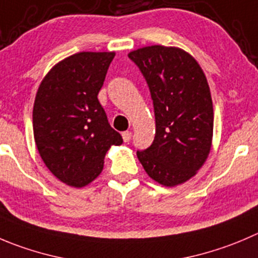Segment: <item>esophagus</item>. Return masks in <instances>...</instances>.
Listing matches in <instances>:
<instances>
[{"label": "esophagus", "instance_id": "34e87169", "mask_svg": "<svg viewBox=\"0 0 258 258\" xmlns=\"http://www.w3.org/2000/svg\"><path fill=\"white\" fill-rule=\"evenodd\" d=\"M121 136H122V139H124L125 143H127V142H131V139H132V132L126 131V132H124V133H122Z\"/></svg>", "mask_w": 258, "mask_h": 258}]
</instances>
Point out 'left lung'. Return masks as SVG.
<instances>
[{
    "label": "left lung",
    "instance_id": "8db88e82",
    "mask_svg": "<svg viewBox=\"0 0 258 258\" xmlns=\"http://www.w3.org/2000/svg\"><path fill=\"white\" fill-rule=\"evenodd\" d=\"M127 55L146 78L156 117L154 141L137 152L139 162L161 185L186 182L212 148L214 112L207 77L180 48L144 46Z\"/></svg>",
    "mask_w": 258,
    "mask_h": 258
}]
</instances>
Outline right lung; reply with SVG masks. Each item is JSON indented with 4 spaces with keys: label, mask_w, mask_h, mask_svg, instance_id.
<instances>
[{
    "label": "right lung",
    "mask_w": 258,
    "mask_h": 258,
    "mask_svg": "<svg viewBox=\"0 0 258 258\" xmlns=\"http://www.w3.org/2000/svg\"><path fill=\"white\" fill-rule=\"evenodd\" d=\"M114 57V51L73 54L49 71L36 92V148L49 171L73 187L92 182L110 147L122 143L97 99Z\"/></svg>",
    "instance_id": "add662e5"
}]
</instances>
